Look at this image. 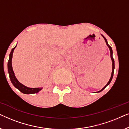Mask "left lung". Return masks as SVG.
Wrapping results in <instances>:
<instances>
[{"mask_svg":"<svg viewBox=\"0 0 129 129\" xmlns=\"http://www.w3.org/2000/svg\"><path fill=\"white\" fill-rule=\"evenodd\" d=\"M102 37H103V38H104V39H105V42H106V43L107 46H108V47L109 48V50H110V57H111V59H112V75H111V77H110V80H109L108 83H107L106 84V86H105V87H104L103 88H102V89L101 90H100V91H97V93H99V92H100V91H102V90H103L105 89V88H106V87L107 86H108L109 84L110 83L111 81H112V80L113 77L114 70V60L113 58V51H112V47H111L110 46H109L108 43H107V41L106 39V38H105V37H104L103 35H102Z\"/></svg>","mask_w":129,"mask_h":129,"instance_id":"8db88e82","label":"left lung"}]
</instances>
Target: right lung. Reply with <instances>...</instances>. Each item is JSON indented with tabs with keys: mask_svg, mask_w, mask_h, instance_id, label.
<instances>
[{
	"mask_svg": "<svg viewBox=\"0 0 129 129\" xmlns=\"http://www.w3.org/2000/svg\"><path fill=\"white\" fill-rule=\"evenodd\" d=\"M17 45H16L15 47H13L10 53L9 54V60L8 63V73L9 75V77L12 83L15 87L19 90L21 92L24 93V94H34V93H37L39 91L43 89V87H37V88H31L28 87L27 86L23 85V84L21 83L18 81V80L16 79L15 73H14L13 68H12V56H13V51L15 49Z\"/></svg>",
	"mask_w": 129,
	"mask_h": 129,
	"instance_id": "obj_1",
	"label": "right lung"
}]
</instances>
